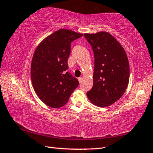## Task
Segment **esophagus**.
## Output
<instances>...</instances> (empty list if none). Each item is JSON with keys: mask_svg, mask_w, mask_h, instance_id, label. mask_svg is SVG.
Segmentation results:
<instances>
[{"mask_svg": "<svg viewBox=\"0 0 153 153\" xmlns=\"http://www.w3.org/2000/svg\"><path fill=\"white\" fill-rule=\"evenodd\" d=\"M78 80H79V83H82V80H83V77H79V79H78Z\"/></svg>", "mask_w": 153, "mask_h": 153, "instance_id": "1", "label": "esophagus"}]
</instances>
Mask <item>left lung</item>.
<instances>
[{"label":"left lung","mask_w":153,"mask_h":153,"mask_svg":"<svg viewBox=\"0 0 153 153\" xmlns=\"http://www.w3.org/2000/svg\"><path fill=\"white\" fill-rule=\"evenodd\" d=\"M95 56L92 89L87 96L93 105L106 107L121 98L129 79L128 56L122 46L106 31L85 33Z\"/></svg>","instance_id":"left-lung-1"}]
</instances>
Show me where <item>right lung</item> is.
<instances>
[{
	"instance_id": "obj_1",
	"label": "right lung",
	"mask_w": 153,
	"mask_h": 153,
	"mask_svg": "<svg viewBox=\"0 0 153 153\" xmlns=\"http://www.w3.org/2000/svg\"><path fill=\"white\" fill-rule=\"evenodd\" d=\"M83 36L66 29L48 35L35 49L31 65L33 89L45 105L58 108L68 102L79 82L66 70L71 43Z\"/></svg>"
}]
</instances>
